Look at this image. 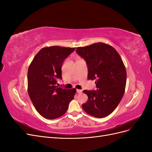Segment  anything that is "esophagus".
<instances>
[{"mask_svg": "<svg viewBox=\"0 0 152 152\" xmlns=\"http://www.w3.org/2000/svg\"><path fill=\"white\" fill-rule=\"evenodd\" d=\"M77 92L78 94H81L82 93V90H80V89H77Z\"/></svg>", "mask_w": 152, "mask_h": 152, "instance_id": "1", "label": "esophagus"}]
</instances>
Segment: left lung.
<instances>
[{
  "mask_svg": "<svg viewBox=\"0 0 152 152\" xmlns=\"http://www.w3.org/2000/svg\"><path fill=\"white\" fill-rule=\"evenodd\" d=\"M77 53L86 61L89 80H95L96 91L84 90L88 100L84 111L97 118L108 116L124 94L127 73L120 55L111 45L102 42L77 48Z\"/></svg>",
  "mask_w": 152,
  "mask_h": 152,
  "instance_id": "left-lung-1",
  "label": "left lung"
}]
</instances>
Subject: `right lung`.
<instances>
[{
  "mask_svg": "<svg viewBox=\"0 0 152 152\" xmlns=\"http://www.w3.org/2000/svg\"><path fill=\"white\" fill-rule=\"evenodd\" d=\"M75 48L51 46L41 49L28 70V93L41 116L55 119L65 114L74 98L76 89H63L56 86L61 79V67Z\"/></svg>",
  "mask_w": 152,
  "mask_h": 152,
  "instance_id": "add662e5",
  "label": "right lung"
}]
</instances>
